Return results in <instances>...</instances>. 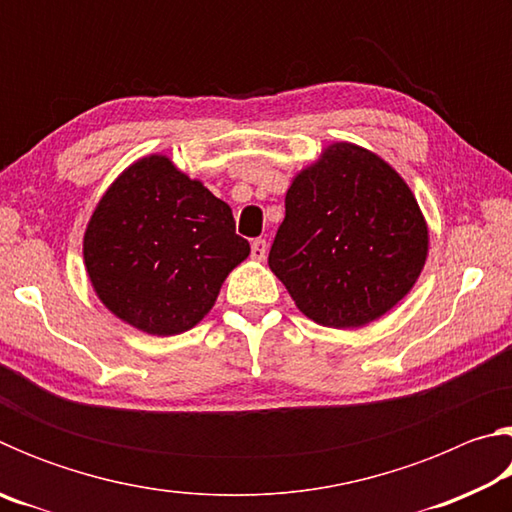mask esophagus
<instances>
[{
  "instance_id": "obj_1",
  "label": "esophagus",
  "mask_w": 512,
  "mask_h": 512,
  "mask_svg": "<svg viewBox=\"0 0 512 512\" xmlns=\"http://www.w3.org/2000/svg\"><path fill=\"white\" fill-rule=\"evenodd\" d=\"M250 257L257 259V262H262L266 257V241L264 239H255L253 244H250Z\"/></svg>"
}]
</instances>
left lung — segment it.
Returning <instances> with one entry per match:
<instances>
[{
	"instance_id": "obj_1",
	"label": "left lung",
	"mask_w": 512,
	"mask_h": 512,
	"mask_svg": "<svg viewBox=\"0 0 512 512\" xmlns=\"http://www.w3.org/2000/svg\"><path fill=\"white\" fill-rule=\"evenodd\" d=\"M284 210L268 266L318 325H368L418 280L427 223L409 185L375 153L327 146L293 178Z\"/></svg>"
}]
</instances>
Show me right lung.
Masks as SVG:
<instances>
[{
  "label": "right lung",
  "mask_w": 512,
  "mask_h": 512,
  "mask_svg": "<svg viewBox=\"0 0 512 512\" xmlns=\"http://www.w3.org/2000/svg\"><path fill=\"white\" fill-rule=\"evenodd\" d=\"M248 255L230 205L164 155L121 173L83 239L85 268L103 305L153 336L192 329Z\"/></svg>",
  "instance_id": "obj_1"
}]
</instances>
